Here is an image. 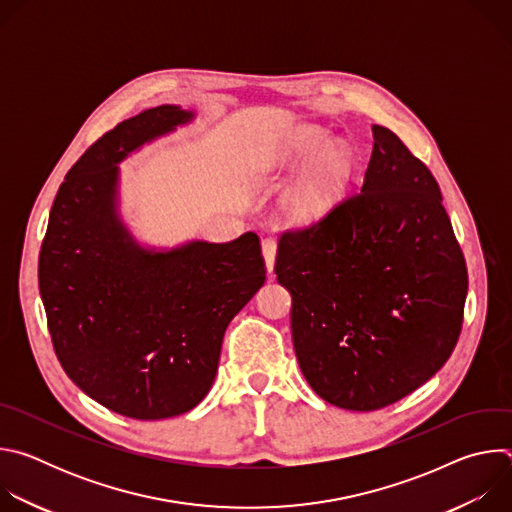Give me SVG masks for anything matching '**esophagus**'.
<instances>
[{
    "label": "esophagus",
    "instance_id": "obj_1",
    "mask_svg": "<svg viewBox=\"0 0 512 512\" xmlns=\"http://www.w3.org/2000/svg\"><path fill=\"white\" fill-rule=\"evenodd\" d=\"M261 251H263V259H265L267 271L271 273V271H273V265H275V255H277V243H275V239H263Z\"/></svg>",
    "mask_w": 512,
    "mask_h": 512
}]
</instances>
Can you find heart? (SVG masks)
<instances>
[{
	"mask_svg": "<svg viewBox=\"0 0 512 512\" xmlns=\"http://www.w3.org/2000/svg\"><path fill=\"white\" fill-rule=\"evenodd\" d=\"M332 142L324 129L304 127L289 143L287 162L291 166L312 163L289 186L283 196V212L294 223H314L342 196L352 174V152L342 143Z\"/></svg>",
	"mask_w": 512,
	"mask_h": 512,
	"instance_id": "heart-1",
	"label": "heart"
}]
</instances>
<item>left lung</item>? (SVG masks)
<instances>
[{"label":"left lung","instance_id":"1","mask_svg":"<svg viewBox=\"0 0 512 512\" xmlns=\"http://www.w3.org/2000/svg\"><path fill=\"white\" fill-rule=\"evenodd\" d=\"M373 137L360 190L285 231L275 259L300 369L324 401L350 411L387 407L440 371L468 294L440 186L391 129L373 125Z\"/></svg>","mask_w":512,"mask_h":512}]
</instances>
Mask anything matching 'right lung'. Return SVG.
<instances>
[{"mask_svg":"<svg viewBox=\"0 0 512 512\" xmlns=\"http://www.w3.org/2000/svg\"><path fill=\"white\" fill-rule=\"evenodd\" d=\"M192 119L162 105L99 137L60 184L40 249V296L64 373L131 419L174 417L206 397L229 322L265 281L255 233L156 251L121 221L117 166Z\"/></svg>","mask_w":512,"mask_h":512,"instance_id":"1","label":"right lung"}]
</instances>
